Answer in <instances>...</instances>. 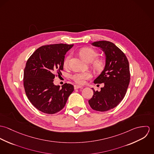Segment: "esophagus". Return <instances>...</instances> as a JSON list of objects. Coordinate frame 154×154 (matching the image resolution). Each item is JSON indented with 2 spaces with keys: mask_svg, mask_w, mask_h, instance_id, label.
Wrapping results in <instances>:
<instances>
[{
  "mask_svg": "<svg viewBox=\"0 0 154 154\" xmlns=\"http://www.w3.org/2000/svg\"><path fill=\"white\" fill-rule=\"evenodd\" d=\"M83 88V87L82 86H80V85H74V88L75 89H79V88Z\"/></svg>",
  "mask_w": 154,
  "mask_h": 154,
  "instance_id": "obj_1",
  "label": "esophagus"
}]
</instances>
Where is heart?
<instances>
[{"label":"heart","instance_id":"heart-1","mask_svg":"<svg viewBox=\"0 0 154 154\" xmlns=\"http://www.w3.org/2000/svg\"><path fill=\"white\" fill-rule=\"evenodd\" d=\"M79 54L82 59L88 62H92V65L94 69L98 71H101L104 67V61L103 59H96L98 56V53L91 48L85 47L82 48L79 51ZM70 56H67L64 61L65 66H67L69 63ZM92 75L91 73L86 72L82 73H76L72 76V79L79 84H84L85 82V80L91 78Z\"/></svg>","mask_w":154,"mask_h":154}]
</instances>
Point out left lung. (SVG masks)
<instances>
[{
	"label": "left lung",
	"instance_id": "1",
	"mask_svg": "<svg viewBox=\"0 0 154 154\" xmlns=\"http://www.w3.org/2000/svg\"><path fill=\"white\" fill-rule=\"evenodd\" d=\"M92 45L100 47L106 55V65L94 84L104 83L100 91H94L88 101L90 107L98 111L114 109L124 98L128 88L131 75L128 60L124 53L116 45L107 41H99Z\"/></svg>",
	"mask_w": 154,
	"mask_h": 154
}]
</instances>
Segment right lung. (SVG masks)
<instances>
[{
    "label": "right lung",
    "instance_id": "add662e5",
    "mask_svg": "<svg viewBox=\"0 0 154 154\" xmlns=\"http://www.w3.org/2000/svg\"><path fill=\"white\" fill-rule=\"evenodd\" d=\"M73 44H50L37 49L28 59L23 72V86L31 104L47 114L62 110L74 90L72 85H55L56 74L63 69L65 55Z\"/></svg>",
    "mask_w": 154,
    "mask_h": 154
}]
</instances>
